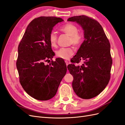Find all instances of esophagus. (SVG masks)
I'll use <instances>...</instances> for the list:
<instances>
[{
	"mask_svg": "<svg viewBox=\"0 0 125 125\" xmlns=\"http://www.w3.org/2000/svg\"><path fill=\"white\" fill-rule=\"evenodd\" d=\"M65 62H66V65H67V66L68 65V64H69V62H68V61H67V60H65Z\"/></svg>",
	"mask_w": 125,
	"mask_h": 125,
	"instance_id": "1",
	"label": "esophagus"
}]
</instances>
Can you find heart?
Here are the masks:
<instances>
[{"instance_id": "heart-1", "label": "heart", "mask_w": 125, "mask_h": 125, "mask_svg": "<svg viewBox=\"0 0 125 125\" xmlns=\"http://www.w3.org/2000/svg\"><path fill=\"white\" fill-rule=\"evenodd\" d=\"M60 31L70 36L69 44H73L75 47L80 46L83 41V35L81 33L78 32L77 26L72 23H67L62 26ZM49 41L51 46L55 47L57 46V36L56 34L52 32L49 36ZM56 56L59 58L64 59H68L73 54V48H61L56 51Z\"/></svg>"}]
</instances>
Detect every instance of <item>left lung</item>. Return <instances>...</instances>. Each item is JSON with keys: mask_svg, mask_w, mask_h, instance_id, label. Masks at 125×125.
Listing matches in <instances>:
<instances>
[{"mask_svg": "<svg viewBox=\"0 0 125 125\" xmlns=\"http://www.w3.org/2000/svg\"><path fill=\"white\" fill-rule=\"evenodd\" d=\"M68 21L81 26L84 38L71 59L72 63L67 66L73 77V88L81 99H92L103 91L110 80V43L101 25L92 18L82 15L69 18ZM81 60H84L81 66L75 65Z\"/></svg>", "mask_w": 125, "mask_h": 125, "instance_id": "obj_1", "label": "left lung"}]
</instances>
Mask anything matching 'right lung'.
I'll use <instances>...</instances> for the list:
<instances>
[{"label":"right lung","instance_id":"obj_1","mask_svg":"<svg viewBox=\"0 0 125 125\" xmlns=\"http://www.w3.org/2000/svg\"><path fill=\"white\" fill-rule=\"evenodd\" d=\"M63 20L55 17H40L26 28L18 46L17 68L20 84L34 99L46 101L53 97L67 72L64 60L53 57L49 36L54 26Z\"/></svg>","mask_w":125,"mask_h":125}]
</instances>
